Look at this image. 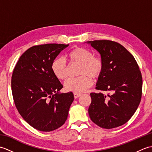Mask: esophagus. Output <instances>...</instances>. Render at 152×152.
Segmentation results:
<instances>
[{
    "label": "esophagus",
    "instance_id": "obj_1",
    "mask_svg": "<svg viewBox=\"0 0 152 152\" xmlns=\"http://www.w3.org/2000/svg\"><path fill=\"white\" fill-rule=\"evenodd\" d=\"M81 96V94H80V93H74V98H75V99L78 98L79 96Z\"/></svg>",
    "mask_w": 152,
    "mask_h": 152
}]
</instances>
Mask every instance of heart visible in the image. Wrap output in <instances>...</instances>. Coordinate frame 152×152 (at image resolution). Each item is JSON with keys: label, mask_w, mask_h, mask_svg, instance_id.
<instances>
[{"label": "heart", "mask_w": 152, "mask_h": 152, "mask_svg": "<svg viewBox=\"0 0 152 152\" xmlns=\"http://www.w3.org/2000/svg\"><path fill=\"white\" fill-rule=\"evenodd\" d=\"M69 59L73 64L80 65L78 78H70L64 83L68 91L80 93L91 86V80H97L104 69V62L101 57L93 56L91 51L82 47H76L69 53ZM51 70L57 79L63 80L68 76V65L63 58H57L51 64Z\"/></svg>", "instance_id": "b5f03b06"}]
</instances>
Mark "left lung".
<instances>
[{"mask_svg":"<svg viewBox=\"0 0 152 152\" xmlns=\"http://www.w3.org/2000/svg\"><path fill=\"white\" fill-rule=\"evenodd\" d=\"M88 43L99 51L104 62L95 88L102 92L90 93L89 117L102 128L118 127L129 120L141 101L142 78L139 66L133 55L116 42Z\"/></svg>","mask_w":152,"mask_h":152,"instance_id":"1","label":"left lung"}]
</instances>
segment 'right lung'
<instances>
[{
    "mask_svg": "<svg viewBox=\"0 0 152 152\" xmlns=\"http://www.w3.org/2000/svg\"><path fill=\"white\" fill-rule=\"evenodd\" d=\"M69 44L34 46L19 58L12 76V92L16 108L32 127L49 132L65 123L74 101L72 92L59 93L63 88L53 74L51 64Z\"/></svg>",
    "mask_w": 152,
    "mask_h": 152,
    "instance_id": "obj_1",
    "label": "right lung"
}]
</instances>
